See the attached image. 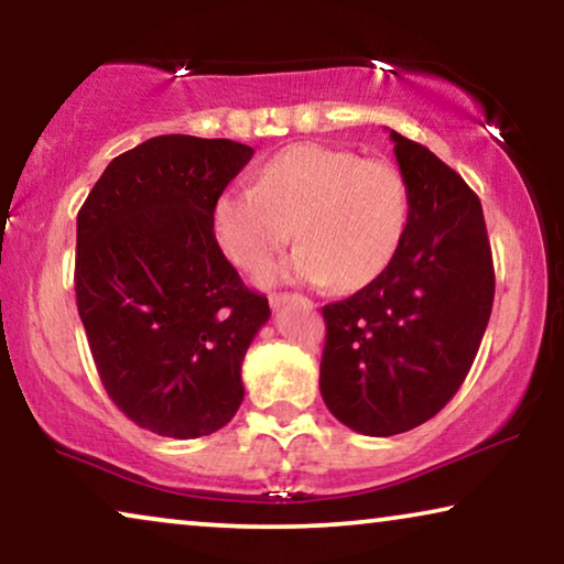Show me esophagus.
<instances>
[{
    "label": "esophagus",
    "mask_w": 564,
    "mask_h": 564,
    "mask_svg": "<svg viewBox=\"0 0 564 564\" xmlns=\"http://www.w3.org/2000/svg\"><path fill=\"white\" fill-rule=\"evenodd\" d=\"M269 302H272V307H282V305H290V302H302V305H310L307 297L302 295H292V292H274V295H269Z\"/></svg>",
    "instance_id": "1"
}]
</instances>
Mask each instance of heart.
<instances>
[{"label":"heart","instance_id":"heart-1","mask_svg":"<svg viewBox=\"0 0 564 564\" xmlns=\"http://www.w3.org/2000/svg\"><path fill=\"white\" fill-rule=\"evenodd\" d=\"M410 224V187L383 160L325 144H292L269 158L257 185H231L210 208V231L228 262L264 264L295 234L300 247L267 264L262 282L358 290L394 262Z\"/></svg>","mask_w":564,"mask_h":564}]
</instances>
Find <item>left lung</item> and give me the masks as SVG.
<instances>
[{"instance_id":"1","label":"left lung","mask_w":564,"mask_h":564,"mask_svg":"<svg viewBox=\"0 0 564 564\" xmlns=\"http://www.w3.org/2000/svg\"><path fill=\"white\" fill-rule=\"evenodd\" d=\"M410 187L402 247L377 280L323 307L321 394L333 417L371 437L420 427L468 377L494 307L484 208L427 147L389 129Z\"/></svg>"}]
</instances>
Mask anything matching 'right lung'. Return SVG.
Masks as SVG:
<instances>
[{"label": "right lung", "mask_w": 564, "mask_h": 564, "mask_svg": "<svg viewBox=\"0 0 564 564\" xmlns=\"http://www.w3.org/2000/svg\"><path fill=\"white\" fill-rule=\"evenodd\" d=\"M249 144L152 137L109 162L78 210L76 300L111 402L140 427L191 440L241 406V364L269 302L243 288L210 231Z\"/></svg>", "instance_id": "add662e5"}]
</instances>
